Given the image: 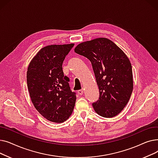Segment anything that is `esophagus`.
<instances>
[{
	"label": "esophagus",
	"instance_id": "1",
	"mask_svg": "<svg viewBox=\"0 0 158 158\" xmlns=\"http://www.w3.org/2000/svg\"><path fill=\"white\" fill-rule=\"evenodd\" d=\"M77 94L79 95H82L83 94V89H79L77 91Z\"/></svg>",
	"mask_w": 158,
	"mask_h": 158
}]
</instances>
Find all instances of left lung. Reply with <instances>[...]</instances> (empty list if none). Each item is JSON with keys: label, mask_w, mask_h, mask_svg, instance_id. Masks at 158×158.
<instances>
[{"label": "left lung", "mask_w": 158, "mask_h": 158, "mask_svg": "<svg viewBox=\"0 0 158 158\" xmlns=\"http://www.w3.org/2000/svg\"><path fill=\"white\" fill-rule=\"evenodd\" d=\"M75 52L91 61L99 89L98 100L92 104L105 118L118 114L132 92V66L129 58L109 39L99 38L79 44Z\"/></svg>", "instance_id": "left-lung-1"}]
</instances>
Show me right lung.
Returning a JSON list of instances; mask_svg holds the SVG:
<instances>
[{
    "label": "right lung",
    "instance_id": "obj_1",
    "mask_svg": "<svg viewBox=\"0 0 158 158\" xmlns=\"http://www.w3.org/2000/svg\"><path fill=\"white\" fill-rule=\"evenodd\" d=\"M74 44L52 45L41 48L30 62L27 83L31 101L47 120L62 123L71 115L76 101L62 65Z\"/></svg>",
    "mask_w": 158,
    "mask_h": 158
}]
</instances>
